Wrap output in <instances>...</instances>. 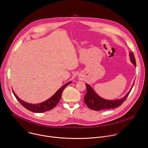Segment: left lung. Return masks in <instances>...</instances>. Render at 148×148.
Here are the masks:
<instances>
[{
	"label": "left lung",
	"mask_w": 148,
	"mask_h": 148,
	"mask_svg": "<svg viewBox=\"0 0 148 148\" xmlns=\"http://www.w3.org/2000/svg\"><path fill=\"white\" fill-rule=\"evenodd\" d=\"M130 60L132 64L136 67V61L133 53H130L129 54ZM135 81L133 85L130 90V91L126 94L123 98L118 99L108 100L99 97L93 90L91 86L88 84H86L87 88V93L84 97V102L87 105V107L92 110L100 111L102 110H108L111 108H116L119 107L125 101L128 95L130 94L131 90L134 86Z\"/></svg>",
	"instance_id": "obj_1"
}]
</instances>
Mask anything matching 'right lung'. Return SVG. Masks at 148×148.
<instances>
[{
    "label": "right lung",
    "instance_id": "1",
    "mask_svg": "<svg viewBox=\"0 0 148 148\" xmlns=\"http://www.w3.org/2000/svg\"><path fill=\"white\" fill-rule=\"evenodd\" d=\"M71 83V81H69L67 82L66 84H64V85H63L60 89H58L56 91V92L50 98H49L48 99L46 100L43 102H41L40 103H37V104L29 103L22 99H20L15 94L14 91L13 90L12 91L14 95L15 96L17 101L27 110L36 113H42V112L48 111L53 109L56 106L57 104L58 103V102L60 100L63 90H64V88Z\"/></svg>",
    "mask_w": 148,
    "mask_h": 148
}]
</instances>
